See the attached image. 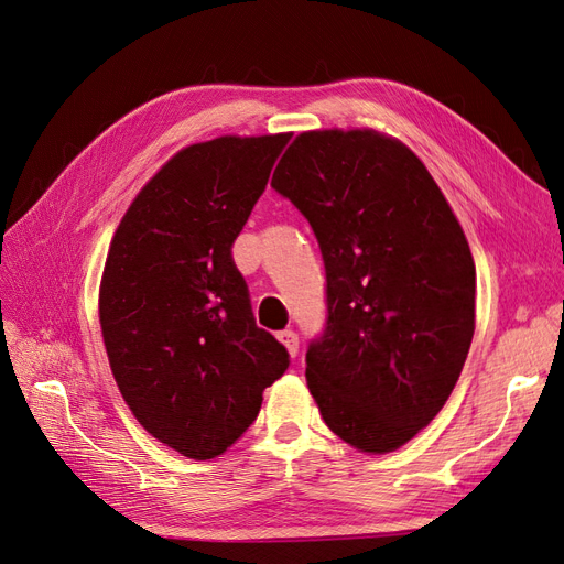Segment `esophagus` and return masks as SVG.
Here are the masks:
<instances>
[{
	"mask_svg": "<svg viewBox=\"0 0 564 564\" xmlns=\"http://www.w3.org/2000/svg\"><path fill=\"white\" fill-rule=\"evenodd\" d=\"M278 340L280 344L286 348V352L292 355V357H296L299 355V336L292 332V329H284V332H280L278 334Z\"/></svg>",
	"mask_w": 564,
	"mask_h": 564,
	"instance_id": "34e87169",
	"label": "esophagus"
}]
</instances>
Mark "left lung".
I'll use <instances>...</instances> for the list:
<instances>
[{"label": "left lung", "mask_w": 564, "mask_h": 564, "mask_svg": "<svg viewBox=\"0 0 564 564\" xmlns=\"http://www.w3.org/2000/svg\"><path fill=\"white\" fill-rule=\"evenodd\" d=\"M272 187L308 218L327 268V329L305 352L324 423L388 454L429 425L475 332V263L447 197L400 139L303 131Z\"/></svg>", "instance_id": "left-lung-1"}]
</instances>
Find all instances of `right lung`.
I'll return each mask as SVG.
<instances>
[{
    "label": "right lung",
    "instance_id": "1",
    "mask_svg": "<svg viewBox=\"0 0 564 564\" xmlns=\"http://www.w3.org/2000/svg\"><path fill=\"white\" fill-rule=\"evenodd\" d=\"M289 133L218 135L166 160L119 220L98 289L115 383L178 454H224L256 421L289 355L256 327L230 247Z\"/></svg>",
    "mask_w": 564,
    "mask_h": 564
}]
</instances>
